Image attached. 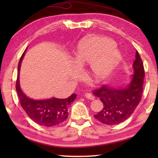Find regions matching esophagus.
<instances>
[{
    "label": "esophagus",
    "mask_w": 158,
    "mask_h": 158,
    "mask_svg": "<svg viewBox=\"0 0 158 158\" xmlns=\"http://www.w3.org/2000/svg\"><path fill=\"white\" fill-rule=\"evenodd\" d=\"M85 96L86 98H87L88 99H89V100H94L95 99V97L94 96V95L90 94V93H86Z\"/></svg>",
    "instance_id": "obj_1"
}]
</instances>
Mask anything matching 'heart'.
I'll return each instance as SVG.
<instances>
[{
	"instance_id": "1",
	"label": "heart",
	"mask_w": 158,
	"mask_h": 158,
	"mask_svg": "<svg viewBox=\"0 0 158 158\" xmlns=\"http://www.w3.org/2000/svg\"><path fill=\"white\" fill-rule=\"evenodd\" d=\"M121 59V53L111 39L103 36H91L82 40L74 53L71 70L73 77L80 75L78 69L88 64V73L101 81L111 74Z\"/></svg>"
}]
</instances>
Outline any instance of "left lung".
<instances>
[{
  "mask_svg": "<svg viewBox=\"0 0 158 158\" xmlns=\"http://www.w3.org/2000/svg\"><path fill=\"white\" fill-rule=\"evenodd\" d=\"M133 74L126 86L114 87L104 85L94 91L103 103L101 111L94 115L99 122L106 125H116L127 120L133 114L141 100L144 70L139 52H136L133 62Z\"/></svg>",
  "mask_w": 158,
  "mask_h": 158,
  "instance_id": "1",
  "label": "left lung"
}]
</instances>
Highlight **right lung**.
Masks as SVG:
<instances>
[{"mask_svg":"<svg viewBox=\"0 0 158 158\" xmlns=\"http://www.w3.org/2000/svg\"><path fill=\"white\" fill-rule=\"evenodd\" d=\"M26 51L27 49L19 60L16 83L17 95L21 107L34 122L41 126L50 127L59 125L68 118V106L75 101L77 95L72 94L70 97L64 99L51 98L40 100H36L27 96L21 90L19 83V71Z\"/></svg>","mask_w":158,"mask_h":158,"instance_id":"obj_1","label":"right lung"}]
</instances>
